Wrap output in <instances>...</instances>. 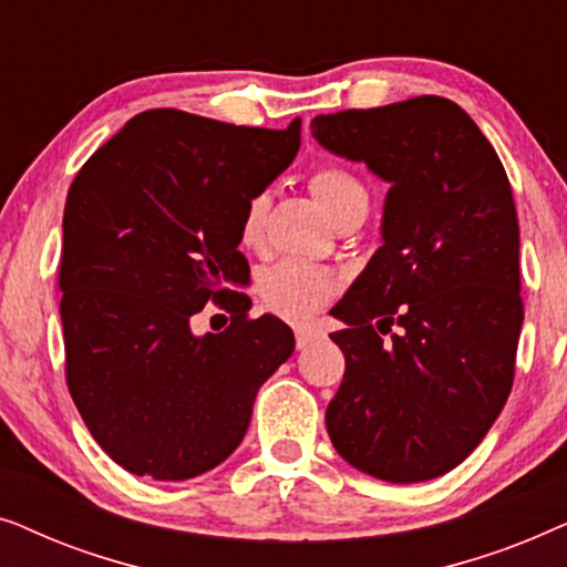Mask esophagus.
<instances>
[{
    "mask_svg": "<svg viewBox=\"0 0 567 567\" xmlns=\"http://www.w3.org/2000/svg\"><path fill=\"white\" fill-rule=\"evenodd\" d=\"M320 338H324V332L320 328H297V348H299V351H305V348L317 343Z\"/></svg>",
    "mask_w": 567,
    "mask_h": 567,
    "instance_id": "esophagus-1",
    "label": "esophagus"
}]
</instances>
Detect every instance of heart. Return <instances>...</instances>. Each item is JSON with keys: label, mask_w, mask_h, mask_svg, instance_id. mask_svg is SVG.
<instances>
[{"label": "heart", "mask_w": 567, "mask_h": 567, "mask_svg": "<svg viewBox=\"0 0 567 567\" xmlns=\"http://www.w3.org/2000/svg\"><path fill=\"white\" fill-rule=\"evenodd\" d=\"M309 188L330 219L336 224L359 219L363 221L369 214V188L353 169L343 165H320L309 175ZM270 212L268 190H255L247 196L239 212V243L245 247H258L262 243ZM258 297L270 312L286 317V320H305L315 315L340 291V276L332 268L317 266V262L284 258L270 262L258 274L255 281Z\"/></svg>", "instance_id": "1"}]
</instances>
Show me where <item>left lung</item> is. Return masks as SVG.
Here are the masks:
<instances>
[{
    "label": "left lung",
    "instance_id": "obj_1",
    "mask_svg": "<svg viewBox=\"0 0 567 567\" xmlns=\"http://www.w3.org/2000/svg\"><path fill=\"white\" fill-rule=\"evenodd\" d=\"M312 136L392 185L384 245L332 309L348 328L330 336L346 355L330 441L386 483L439 477L475 452L514 386L524 301L508 175L439 95L317 115Z\"/></svg>",
    "mask_w": 567,
    "mask_h": 567
}]
</instances>
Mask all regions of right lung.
<instances>
[{
    "label": "right lung",
    "instance_id": "add662e5",
    "mask_svg": "<svg viewBox=\"0 0 567 567\" xmlns=\"http://www.w3.org/2000/svg\"><path fill=\"white\" fill-rule=\"evenodd\" d=\"M301 144L289 128L235 126L157 107L131 118L76 173L59 289L66 386L92 439L134 475L188 480L235 452L260 384L293 353L274 315L231 286L250 276L239 212ZM208 300L227 331L192 336Z\"/></svg>",
    "mask_w": 567,
    "mask_h": 567
}]
</instances>
